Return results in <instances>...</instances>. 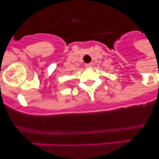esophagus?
<instances>
[{"label": "esophagus", "mask_w": 159, "mask_h": 159, "mask_svg": "<svg viewBox=\"0 0 159 159\" xmlns=\"http://www.w3.org/2000/svg\"><path fill=\"white\" fill-rule=\"evenodd\" d=\"M85 66H86V67H92V66H93V63H89V64H85Z\"/></svg>", "instance_id": "34e87169"}]
</instances>
